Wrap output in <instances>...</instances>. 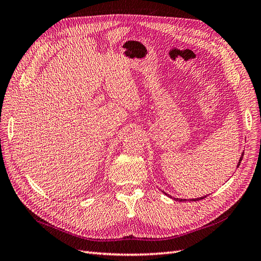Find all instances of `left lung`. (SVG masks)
Listing matches in <instances>:
<instances>
[{"instance_id":"8db88e82","label":"left lung","mask_w":261,"mask_h":261,"mask_svg":"<svg viewBox=\"0 0 261 261\" xmlns=\"http://www.w3.org/2000/svg\"><path fill=\"white\" fill-rule=\"evenodd\" d=\"M243 155H244V153H242V155H241V158H240V160H239V163H238V168L240 167V164H241V162H242V159H243ZM165 195H167V196H169L167 193H164ZM170 197V196H169ZM204 197H206V196H203V197H199V198H195V199H191V201H197V200H200V199H203L204 198ZM171 198H172V197H171ZM173 199H174V200H177V201H186V199H179V198H173Z\"/></svg>"}]
</instances>
